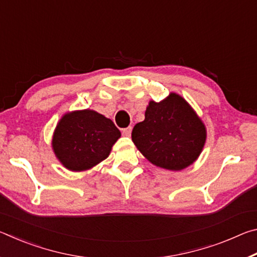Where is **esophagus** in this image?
<instances>
[{
  "instance_id": "esophagus-1",
  "label": "esophagus",
  "mask_w": 257,
  "mask_h": 257,
  "mask_svg": "<svg viewBox=\"0 0 257 257\" xmlns=\"http://www.w3.org/2000/svg\"><path fill=\"white\" fill-rule=\"evenodd\" d=\"M132 132H133V128L132 127H127V128L122 129V135H123V136H125V137H129L130 135H132Z\"/></svg>"
}]
</instances>
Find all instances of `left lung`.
<instances>
[{"instance_id": "left-lung-1", "label": "left lung", "mask_w": 257, "mask_h": 257, "mask_svg": "<svg viewBox=\"0 0 257 257\" xmlns=\"http://www.w3.org/2000/svg\"><path fill=\"white\" fill-rule=\"evenodd\" d=\"M132 139L156 167L179 171L201 154L206 130L189 104L172 93L162 102H150L145 120L135 125Z\"/></svg>"}]
</instances>
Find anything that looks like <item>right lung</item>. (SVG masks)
<instances>
[{
  "label": "right lung",
  "instance_id": "obj_1",
  "mask_svg": "<svg viewBox=\"0 0 257 257\" xmlns=\"http://www.w3.org/2000/svg\"><path fill=\"white\" fill-rule=\"evenodd\" d=\"M121 136L112 120L92 110L67 113L56 125L52 146L71 171H82L105 160Z\"/></svg>",
  "mask_w": 257,
  "mask_h": 257
}]
</instances>
